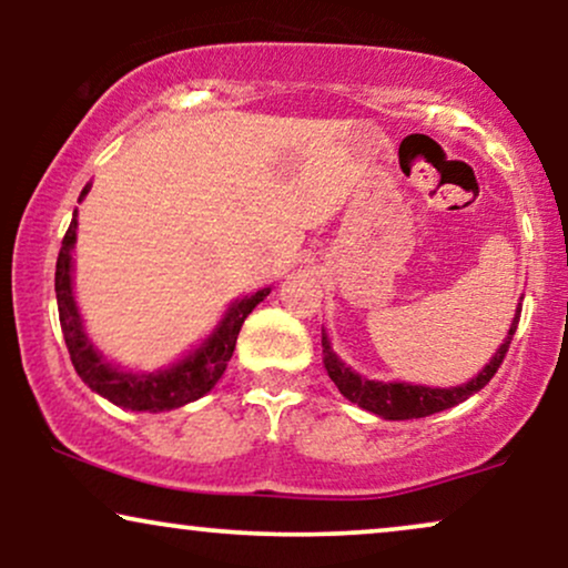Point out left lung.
<instances>
[{
	"label": "left lung",
	"mask_w": 568,
	"mask_h": 568,
	"mask_svg": "<svg viewBox=\"0 0 568 568\" xmlns=\"http://www.w3.org/2000/svg\"><path fill=\"white\" fill-rule=\"evenodd\" d=\"M518 321H520V306L515 310L507 338L499 344V349L494 352V357L486 363V368L480 371L475 379H470L467 384H459V387H422V384H406V382L366 379V376L355 374V371L338 361V355L331 349V342L325 334H323V363H325V371H328L331 382L338 387V393L347 397V400L357 403L361 408L382 416V419H393V422L422 419V416L438 414V410H446L456 406V403L467 400V397L480 393V389L491 382V376L497 374L501 361H505L515 328H518Z\"/></svg>",
	"instance_id": "8db88e82"
}]
</instances>
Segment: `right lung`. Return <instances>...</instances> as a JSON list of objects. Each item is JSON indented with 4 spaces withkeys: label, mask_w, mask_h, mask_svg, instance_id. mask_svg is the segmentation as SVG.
I'll return each instance as SVG.
<instances>
[{
    "label": "right lung",
    "mask_w": 568,
    "mask_h": 568,
    "mask_svg": "<svg viewBox=\"0 0 568 568\" xmlns=\"http://www.w3.org/2000/svg\"><path fill=\"white\" fill-rule=\"evenodd\" d=\"M90 192V184L82 189L80 200ZM77 243V211L71 219L67 234H63L61 253L55 262V298H58V317H61V331L67 338V347L74 363V371L80 379L88 384L93 393H98L114 406L128 410H171L181 408L186 403L197 400L205 393H211L226 371L234 344H237L240 328H243L245 317L251 315L253 306L264 302L272 288H262L251 296L237 298L221 323L213 328V334L200 344L197 349L189 352L184 361L175 366L158 371V374H133V371H122L112 366L106 357L93 347L74 302V283H71V251Z\"/></svg>",
    "instance_id": "obj_1"
}]
</instances>
